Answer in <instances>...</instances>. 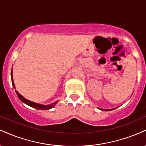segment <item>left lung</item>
I'll list each match as a JSON object with an SVG mask.
<instances>
[{"label": "left lung", "mask_w": 146, "mask_h": 146, "mask_svg": "<svg viewBox=\"0 0 146 146\" xmlns=\"http://www.w3.org/2000/svg\"><path fill=\"white\" fill-rule=\"evenodd\" d=\"M100 110H105V111H109V110H113V109H102V108H100Z\"/></svg>", "instance_id": "8db88e82"}]
</instances>
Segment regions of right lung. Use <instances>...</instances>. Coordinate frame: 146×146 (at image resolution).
<instances>
[{
  "label": "right lung",
  "mask_w": 146,
  "mask_h": 146,
  "mask_svg": "<svg viewBox=\"0 0 146 146\" xmlns=\"http://www.w3.org/2000/svg\"><path fill=\"white\" fill-rule=\"evenodd\" d=\"M11 82H12V85L13 86H14V88H16V87H15V85L14 84V81H13V75H12V70H11ZM15 91H16V93L17 94L18 98L20 99V100H21V102H23V103L26 104L27 105L31 107H33V108H36V109L38 110H48V109H51V108H53V107H54V106L57 103H58V101H56L55 102H53V103L51 104H48V105H42V104H37V103H35V102H31L29 101V100H27V99H25L24 97H23L22 95L20 94V93H18V92L17 90H15Z\"/></svg>",
  "instance_id": "add662e5"
}]
</instances>
